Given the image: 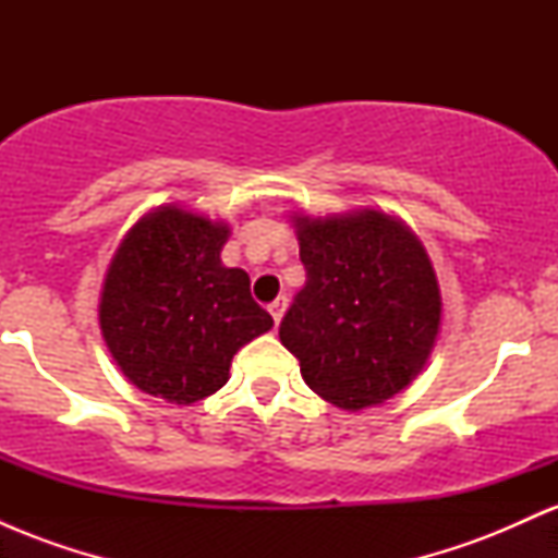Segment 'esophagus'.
<instances>
[{"mask_svg": "<svg viewBox=\"0 0 558 558\" xmlns=\"http://www.w3.org/2000/svg\"><path fill=\"white\" fill-rule=\"evenodd\" d=\"M286 306H288V299L286 296H278L270 304V315H272V319H275V325L280 323V319H283V312H286Z\"/></svg>", "mask_w": 558, "mask_h": 558, "instance_id": "esophagus-1", "label": "esophagus"}]
</instances>
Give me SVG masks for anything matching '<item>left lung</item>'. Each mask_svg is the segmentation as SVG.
Instances as JSON below:
<instances>
[{"label":"left lung","instance_id":"obj_1","mask_svg":"<svg viewBox=\"0 0 558 558\" xmlns=\"http://www.w3.org/2000/svg\"><path fill=\"white\" fill-rule=\"evenodd\" d=\"M306 283L280 341L315 393L364 409L403 390L430 356L440 291L422 243L393 217L364 213L296 217Z\"/></svg>","mask_w":558,"mask_h":558}]
</instances>
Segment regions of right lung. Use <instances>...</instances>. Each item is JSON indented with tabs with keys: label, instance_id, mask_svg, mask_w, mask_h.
Returning <instances> with one entry per match:
<instances>
[{
	"label": "right lung",
	"instance_id": "add662e5",
	"mask_svg": "<svg viewBox=\"0 0 558 558\" xmlns=\"http://www.w3.org/2000/svg\"><path fill=\"white\" fill-rule=\"evenodd\" d=\"M228 226L162 207L120 243L99 323L133 386L170 403L207 399L228 383L233 354L272 328L248 275L222 267Z\"/></svg>",
	"mask_w": 558,
	"mask_h": 558
}]
</instances>
